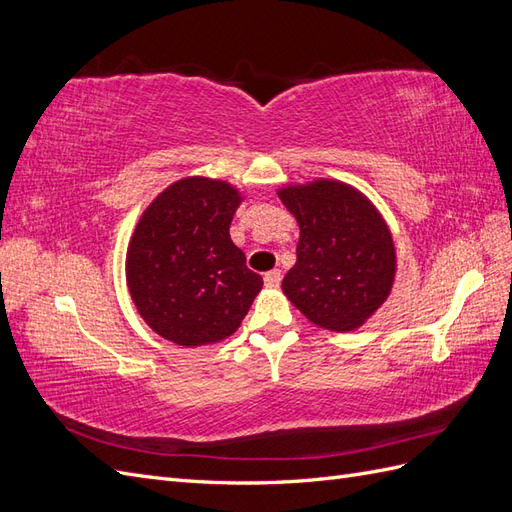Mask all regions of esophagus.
<instances>
[{
  "instance_id": "1",
  "label": "esophagus",
  "mask_w": 512,
  "mask_h": 512,
  "mask_svg": "<svg viewBox=\"0 0 512 512\" xmlns=\"http://www.w3.org/2000/svg\"><path fill=\"white\" fill-rule=\"evenodd\" d=\"M280 282H282V273L280 271H269L267 275H265V286L267 288H277L280 286Z\"/></svg>"
}]
</instances>
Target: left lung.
Here are the masks:
<instances>
[{
  "label": "left lung",
  "mask_w": 512,
  "mask_h": 512,
  "mask_svg": "<svg viewBox=\"0 0 512 512\" xmlns=\"http://www.w3.org/2000/svg\"><path fill=\"white\" fill-rule=\"evenodd\" d=\"M299 224L297 262L286 273V299L316 327L350 333L389 299L397 254L376 205L350 183L314 179L277 190Z\"/></svg>",
  "instance_id": "left-lung-1"
}]
</instances>
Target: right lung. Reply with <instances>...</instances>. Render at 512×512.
<instances>
[{"label":"right lung","instance_id":"1","mask_svg":"<svg viewBox=\"0 0 512 512\" xmlns=\"http://www.w3.org/2000/svg\"><path fill=\"white\" fill-rule=\"evenodd\" d=\"M235 185L211 177L170 183L136 222L126 282L151 331L183 348L218 344L241 327L262 277L230 239L243 203Z\"/></svg>","mask_w":512,"mask_h":512}]
</instances>
